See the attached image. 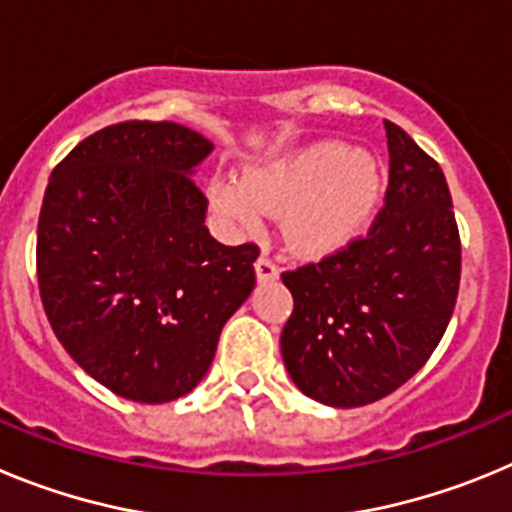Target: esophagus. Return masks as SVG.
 Wrapping results in <instances>:
<instances>
[{"label": "esophagus", "mask_w": 512, "mask_h": 512, "mask_svg": "<svg viewBox=\"0 0 512 512\" xmlns=\"http://www.w3.org/2000/svg\"><path fill=\"white\" fill-rule=\"evenodd\" d=\"M256 279H259L261 284L274 282V279H279V266L274 264L269 256H259V259H256Z\"/></svg>", "instance_id": "1"}]
</instances>
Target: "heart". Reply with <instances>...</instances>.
<instances>
[{
    "label": "heart",
    "mask_w": 512,
    "mask_h": 512,
    "mask_svg": "<svg viewBox=\"0 0 512 512\" xmlns=\"http://www.w3.org/2000/svg\"><path fill=\"white\" fill-rule=\"evenodd\" d=\"M382 169L343 143H315L292 156L253 166L241 184L217 179L210 202L241 230L284 212V235L305 256H330L361 238L382 202Z\"/></svg>",
    "instance_id": "obj_1"
}]
</instances>
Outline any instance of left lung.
<instances>
[{"label": "left lung", "mask_w": 512, "mask_h": 512, "mask_svg": "<svg viewBox=\"0 0 512 512\" xmlns=\"http://www.w3.org/2000/svg\"><path fill=\"white\" fill-rule=\"evenodd\" d=\"M390 187L364 238L284 271L295 310L282 330L292 382L330 408L369 405L431 359L454 315L461 243L441 166L384 120Z\"/></svg>", "instance_id": "8db88e82"}]
</instances>
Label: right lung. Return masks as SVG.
Segmentation results:
<instances>
[{"label": "right lung", "mask_w": 512, "mask_h": 512, "mask_svg": "<svg viewBox=\"0 0 512 512\" xmlns=\"http://www.w3.org/2000/svg\"><path fill=\"white\" fill-rule=\"evenodd\" d=\"M212 151L176 122L130 120L53 169L38 220V287L71 359L115 395L161 405L207 374L220 330L256 284V243L205 225L194 166Z\"/></svg>", "instance_id": "add662e5"}]
</instances>
